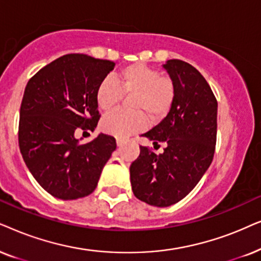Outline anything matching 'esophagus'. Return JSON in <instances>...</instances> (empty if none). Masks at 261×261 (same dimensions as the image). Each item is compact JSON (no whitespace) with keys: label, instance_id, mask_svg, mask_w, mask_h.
Masks as SVG:
<instances>
[{"label":"esophagus","instance_id":"1","mask_svg":"<svg viewBox=\"0 0 261 261\" xmlns=\"http://www.w3.org/2000/svg\"><path fill=\"white\" fill-rule=\"evenodd\" d=\"M121 144H123V142H121V140H119V138H117V145H118V147H121Z\"/></svg>","mask_w":261,"mask_h":261}]
</instances>
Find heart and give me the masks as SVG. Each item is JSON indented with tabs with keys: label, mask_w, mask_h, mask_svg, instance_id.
Listing matches in <instances>:
<instances>
[{
	"label": "heart",
	"mask_w": 261,
	"mask_h": 261,
	"mask_svg": "<svg viewBox=\"0 0 261 261\" xmlns=\"http://www.w3.org/2000/svg\"><path fill=\"white\" fill-rule=\"evenodd\" d=\"M117 82L107 77L99 83L95 92L96 105L103 112H110L119 105L124 95L130 111H116L103 118L101 128L117 137H127L142 130L147 124L162 120L174 105L175 82L167 75H160L155 68L134 63L117 74Z\"/></svg>",
	"instance_id": "obj_1"
}]
</instances>
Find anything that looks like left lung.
Here are the masks:
<instances>
[{"mask_svg": "<svg viewBox=\"0 0 261 261\" xmlns=\"http://www.w3.org/2000/svg\"><path fill=\"white\" fill-rule=\"evenodd\" d=\"M163 68L175 82L174 105L143 135L154 148L165 144L163 152L141 145L130 166L135 196L160 207L178 203L199 182L213 162L217 136V100L203 75L180 60L167 61Z\"/></svg>", "mask_w": 261, "mask_h": 261, "instance_id": "1", "label": "left lung"}]
</instances>
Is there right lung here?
Masks as SVG:
<instances>
[{"mask_svg":"<svg viewBox=\"0 0 261 261\" xmlns=\"http://www.w3.org/2000/svg\"><path fill=\"white\" fill-rule=\"evenodd\" d=\"M112 61L69 54L41 68L27 83L20 107L19 147L27 168L43 189L63 200L88 196L117 143L100 134L86 144L80 131H94L100 119L99 83Z\"/></svg>","mask_w":261,"mask_h":261,"instance_id":"right-lung-1","label":"right lung"}]
</instances>
